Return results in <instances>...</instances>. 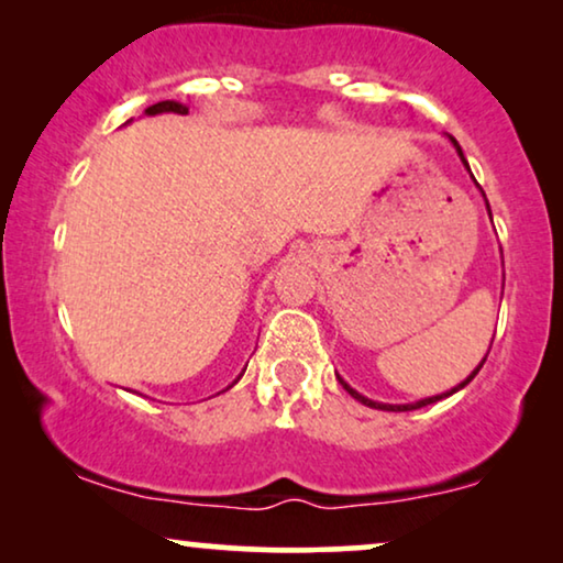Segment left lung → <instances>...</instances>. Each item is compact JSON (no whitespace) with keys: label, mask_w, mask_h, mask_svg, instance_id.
<instances>
[{"label":"left lung","mask_w":563,"mask_h":563,"mask_svg":"<svg viewBox=\"0 0 563 563\" xmlns=\"http://www.w3.org/2000/svg\"><path fill=\"white\" fill-rule=\"evenodd\" d=\"M449 141L453 143V148H456V153H459V158H461V164H464V166H466V172H468V174H472V168H468V164H466V158H464V151H461V145L456 143V137H451V135H449ZM472 179H474V174H472ZM474 184H476V179H474ZM476 187H479V184H476ZM479 191H482V189H479ZM482 197H484V191H482ZM484 205H487V212H489V218H492V210H489V202H487V197H484ZM503 287H505V284H503ZM487 353H489V351H487ZM484 361H487V356H484V358H482V364H479V366H476V368H474V372H472V374H468L464 382H461V384H456V387H453V389H449V391H443V395H435V397H426V399H418V402H407V405H387V402H374V399H368V397H364V395H358V391H356V389H353V387H351V384H345V382H343V376H338V374H335V376H338V382H341V384H343V389H345V391H349V395H351L353 399H358V402H361V405H366V407H374V410H387V412H407V410H420V407H426V405H433V402H438V399H445V397L456 395V391H459V389H464V387H466V384H468V382H472L476 374H479V368L484 366Z\"/></svg>","instance_id":"left-lung-1"}]
</instances>
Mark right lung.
Masks as SVG:
<instances>
[{"instance_id": "right-lung-1", "label": "right lung", "mask_w": 563, "mask_h": 563, "mask_svg": "<svg viewBox=\"0 0 563 563\" xmlns=\"http://www.w3.org/2000/svg\"><path fill=\"white\" fill-rule=\"evenodd\" d=\"M161 112H176V114H187L189 112V107L187 104H181V102H174V99H166V102H158V104H151L148 110H145V114H161ZM245 372V368H243ZM243 376V374H241ZM241 376H238V379H241ZM235 379V382H238ZM233 382V384H235ZM233 384H230V387H233ZM228 387V389H230Z\"/></svg>"}]
</instances>
